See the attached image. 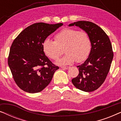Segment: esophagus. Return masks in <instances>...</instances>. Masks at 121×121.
Returning <instances> with one entry per match:
<instances>
[{
  "mask_svg": "<svg viewBox=\"0 0 121 121\" xmlns=\"http://www.w3.org/2000/svg\"><path fill=\"white\" fill-rule=\"evenodd\" d=\"M61 68L63 69H68L69 68V67H61Z\"/></svg>",
  "mask_w": 121,
  "mask_h": 121,
  "instance_id": "34e87169",
  "label": "esophagus"
}]
</instances>
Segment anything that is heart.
Segmentation results:
<instances>
[{"label": "heart", "instance_id": "heart-1", "mask_svg": "<svg viewBox=\"0 0 121 121\" xmlns=\"http://www.w3.org/2000/svg\"><path fill=\"white\" fill-rule=\"evenodd\" d=\"M54 41L48 39L42 43L45 55L53 60H57L63 53L65 55L57 60L60 65H68L76 60L82 62L89 56L91 49V41L85 32L72 29H64L54 36Z\"/></svg>", "mask_w": 121, "mask_h": 121}]
</instances>
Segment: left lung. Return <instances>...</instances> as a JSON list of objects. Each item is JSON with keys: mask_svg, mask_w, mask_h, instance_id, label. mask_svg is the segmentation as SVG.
<instances>
[{"mask_svg": "<svg viewBox=\"0 0 121 121\" xmlns=\"http://www.w3.org/2000/svg\"><path fill=\"white\" fill-rule=\"evenodd\" d=\"M75 25L83 30L90 39L91 49L86 60L78 65L79 74L72 80L79 90L91 92L104 83L110 70L113 58L112 44L103 30L90 21H79L69 25Z\"/></svg>", "mask_w": 121, "mask_h": 121, "instance_id": "left-lung-1", "label": "left lung"}]
</instances>
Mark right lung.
Instances as JSON below:
<instances>
[{"mask_svg":"<svg viewBox=\"0 0 121 121\" xmlns=\"http://www.w3.org/2000/svg\"><path fill=\"white\" fill-rule=\"evenodd\" d=\"M63 25L35 23L25 29L13 41L8 65L16 84L24 91H42L59 69L45 55L42 43Z\"/></svg>","mask_w":121,"mask_h":121,"instance_id":"right-lung-1","label":"right lung"}]
</instances>
